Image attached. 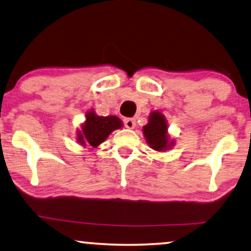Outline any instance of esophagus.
Returning a JSON list of instances; mask_svg holds the SVG:
<instances>
[{"label":"esophagus","instance_id":"34e87169","mask_svg":"<svg viewBox=\"0 0 251 251\" xmlns=\"http://www.w3.org/2000/svg\"><path fill=\"white\" fill-rule=\"evenodd\" d=\"M124 124L127 128L133 129V128H135V126H136V119L135 118H125Z\"/></svg>","mask_w":251,"mask_h":251}]
</instances>
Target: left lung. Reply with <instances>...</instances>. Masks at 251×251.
Returning <instances> with one entry per match:
<instances>
[{
    "mask_svg": "<svg viewBox=\"0 0 251 251\" xmlns=\"http://www.w3.org/2000/svg\"><path fill=\"white\" fill-rule=\"evenodd\" d=\"M143 135L150 148L164 152L175 145V140L168 134V123L163 114L155 110L149 116L148 124L143 126Z\"/></svg>",
    "mask_w": 251,
    "mask_h": 251,
    "instance_id": "obj_1",
    "label": "left lung"
}]
</instances>
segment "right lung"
<instances>
[{
	"mask_svg": "<svg viewBox=\"0 0 251 251\" xmlns=\"http://www.w3.org/2000/svg\"><path fill=\"white\" fill-rule=\"evenodd\" d=\"M123 127V122L116 116H98L91 109L85 114L81 129L76 130V141L82 147L98 148L116 129Z\"/></svg>",
	"mask_w": 251,
	"mask_h": 251,
	"instance_id": "right-lung-1",
	"label": "right lung"
}]
</instances>
